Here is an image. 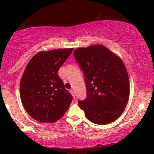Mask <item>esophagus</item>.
Returning <instances> with one entry per match:
<instances>
[{"instance_id":"34e87169","label":"esophagus","mask_w":154,"mask_h":154,"mask_svg":"<svg viewBox=\"0 0 154 154\" xmlns=\"http://www.w3.org/2000/svg\"><path fill=\"white\" fill-rule=\"evenodd\" d=\"M70 92H71V94L72 96V97H73L74 98H75V91L73 90H71V91H70Z\"/></svg>"}]
</instances>
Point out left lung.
Wrapping results in <instances>:
<instances>
[{
	"label": "left lung",
	"instance_id": "left-lung-1",
	"mask_svg": "<svg viewBox=\"0 0 154 154\" xmlns=\"http://www.w3.org/2000/svg\"><path fill=\"white\" fill-rule=\"evenodd\" d=\"M85 75L87 97L78 105L92 123L105 125L123 113L130 96L128 75L122 60L103 45L75 49Z\"/></svg>",
	"mask_w": 154,
	"mask_h": 154
}]
</instances>
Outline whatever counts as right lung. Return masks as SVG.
<instances>
[{
    "mask_svg": "<svg viewBox=\"0 0 154 154\" xmlns=\"http://www.w3.org/2000/svg\"><path fill=\"white\" fill-rule=\"evenodd\" d=\"M73 48L41 51L28 62L22 77L20 94L27 113L41 123L59 120L69 109L72 97L58 72Z\"/></svg>",
    "mask_w": 154,
    "mask_h": 154,
    "instance_id": "add662e5",
    "label": "right lung"
}]
</instances>
